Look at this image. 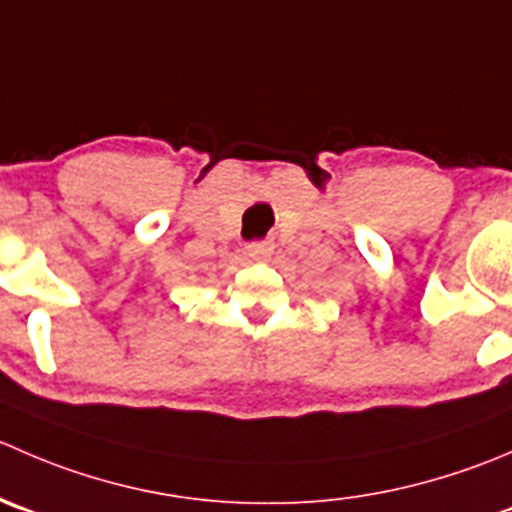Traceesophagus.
Instances as JSON below:
<instances>
[{
    "mask_svg": "<svg viewBox=\"0 0 512 512\" xmlns=\"http://www.w3.org/2000/svg\"><path fill=\"white\" fill-rule=\"evenodd\" d=\"M272 250H275L272 242H252V245H247L245 252L252 262H267L272 257Z\"/></svg>",
    "mask_w": 512,
    "mask_h": 512,
    "instance_id": "esophagus-1",
    "label": "esophagus"
}]
</instances>
